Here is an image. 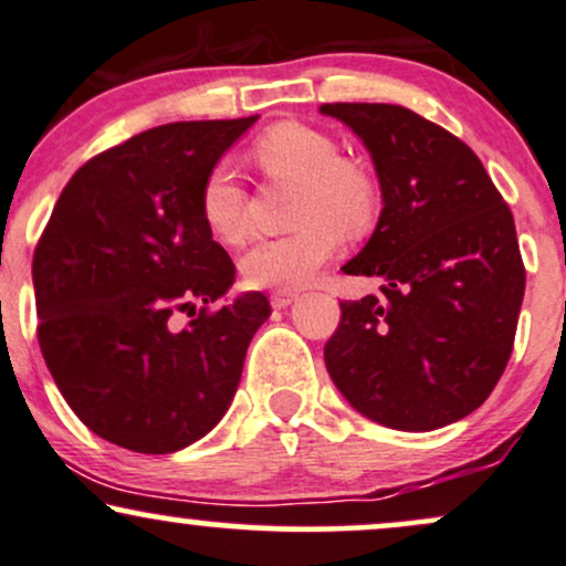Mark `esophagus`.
Returning a JSON list of instances; mask_svg holds the SVG:
<instances>
[{
  "label": "esophagus",
  "mask_w": 566,
  "mask_h": 566,
  "mask_svg": "<svg viewBox=\"0 0 566 566\" xmlns=\"http://www.w3.org/2000/svg\"><path fill=\"white\" fill-rule=\"evenodd\" d=\"M296 302V294L294 291H272L270 294V304L275 310H283V307H289V304H294Z\"/></svg>",
  "instance_id": "obj_1"
}]
</instances>
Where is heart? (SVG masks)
<instances>
[{
    "instance_id": "heart-1",
    "label": "heart",
    "mask_w": 566,
    "mask_h": 566,
    "mask_svg": "<svg viewBox=\"0 0 566 566\" xmlns=\"http://www.w3.org/2000/svg\"><path fill=\"white\" fill-rule=\"evenodd\" d=\"M254 161L270 179L298 182L289 235L262 238L245 251L241 270L256 289L289 291L310 283L338 254L347 235H363L381 211V182L368 166L344 158L342 143L317 126L283 122L254 143ZM198 214L222 243H241L249 230V192L228 161L206 171Z\"/></svg>"
}]
</instances>
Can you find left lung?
I'll use <instances>...</instances> for the list:
<instances>
[{
	"instance_id": "left-lung-1",
	"label": "left lung",
	"mask_w": 566,
	"mask_h": 566,
	"mask_svg": "<svg viewBox=\"0 0 566 566\" xmlns=\"http://www.w3.org/2000/svg\"><path fill=\"white\" fill-rule=\"evenodd\" d=\"M363 139L384 209L347 275L381 294L342 302L325 368L355 410L402 431L469 416L501 381L524 298L514 214L476 153L389 103H325Z\"/></svg>"
}]
</instances>
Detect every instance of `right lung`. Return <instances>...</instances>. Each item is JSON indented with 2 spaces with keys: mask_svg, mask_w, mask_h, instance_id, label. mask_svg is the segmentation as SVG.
I'll list each match as a JSON object with an SVG mask.
<instances>
[{
  "mask_svg": "<svg viewBox=\"0 0 566 566\" xmlns=\"http://www.w3.org/2000/svg\"><path fill=\"white\" fill-rule=\"evenodd\" d=\"M254 122H175L103 150L69 179L33 249L46 368L84 427L118 448L164 455L214 429L270 317L259 291L211 310L235 264L198 214L206 171Z\"/></svg>",
  "mask_w": 566,
  "mask_h": 566,
  "instance_id": "add662e5",
  "label": "right lung"
}]
</instances>
